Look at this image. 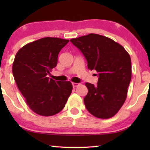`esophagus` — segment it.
I'll list each match as a JSON object with an SVG mask.
<instances>
[{
	"label": "esophagus",
	"mask_w": 150,
	"mask_h": 150,
	"mask_svg": "<svg viewBox=\"0 0 150 150\" xmlns=\"http://www.w3.org/2000/svg\"><path fill=\"white\" fill-rule=\"evenodd\" d=\"M72 85H73V87H77L79 85V84L76 83H72Z\"/></svg>",
	"instance_id": "obj_1"
}]
</instances>
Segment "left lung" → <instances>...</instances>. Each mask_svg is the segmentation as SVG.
I'll return each instance as SVG.
<instances>
[{"mask_svg":"<svg viewBox=\"0 0 150 150\" xmlns=\"http://www.w3.org/2000/svg\"><path fill=\"white\" fill-rule=\"evenodd\" d=\"M87 61L88 69L98 74L97 86L86 83L88 93L85 105L91 115L100 119L113 117L124 104L131 81L130 54L111 39L91 33L70 40Z\"/></svg>","mask_w":150,"mask_h":150,"instance_id":"1","label":"left lung"}]
</instances>
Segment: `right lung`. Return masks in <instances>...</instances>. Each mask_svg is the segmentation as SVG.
Listing matches in <instances>:
<instances>
[{"label":"right lung","instance_id":"1","mask_svg":"<svg viewBox=\"0 0 150 150\" xmlns=\"http://www.w3.org/2000/svg\"><path fill=\"white\" fill-rule=\"evenodd\" d=\"M69 42L58 38H44L28 43L16 53L12 72L26 104L42 116H52L65 107L72 91L69 81L48 77L57 66L58 54Z\"/></svg>","mask_w":150,"mask_h":150}]
</instances>
